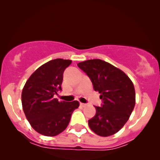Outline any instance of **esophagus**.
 I'll list each match as a JSON object with an SVG mask.
<instances>
[{"mask_svg": "<svg viewBox=\"0 0 160 160\" xmlns=\"http://www.w3.org/2000/svg\"><path fill=\"white\" fill-rule=\"evenodd\" d=\"M80 105L82 106V107L84 108V107H87V106H88V104H84V103H80Z\"/></svg>", "mask_w": 160, "mask_h": 160, "instance_id": "34e87169", "label": "esophagus"}]
</instances>
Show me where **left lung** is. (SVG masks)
Returning <instances> with one entry per match:
<instances>
[{
	"instance_id": "8db88e82",
	"label": "left lung",
	"mask_w": 160,
	"mask_h": 160,
	"mask_svg": "<svg viewBox=\"0 0 160 160\" xmlns=\"http://www.w3.org/2000/svg\"><path fill=\"white\" fill-rule=\"evenodd\" d=\"M90 77L95 91L101 94L102 107H96L95 116L88 125L101 137L115 134L129 119L136 103L134 86L120 69L101 59H90L78 64Z\"/></svg>"
}]
</instances>
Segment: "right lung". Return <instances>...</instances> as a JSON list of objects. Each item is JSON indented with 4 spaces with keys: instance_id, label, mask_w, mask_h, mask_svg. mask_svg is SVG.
Wrapping results in <instances>:
<instances>
[{
    "instance_id": "obj_1",
    "label": "right lung",
    "mask_w": 160,
    "mask_h": 160,
    "mask_svg": "<svg viewBox=\"0 0 160 160\" xmlns=\"http://www.w3.org/2000/svg\"><path fill=\"white\" fill-rule=\"evenodd\" d=\"M71 60L56 58L45 63L31 75L23 87L21 102L32 128L41 135L55 137L66 129L78 101L59 102L54 98L62 90L64 71Z\"/></svg>"
}]
</instances>
